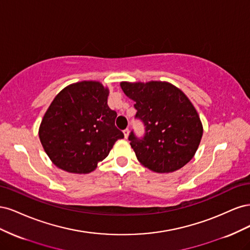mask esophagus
I'll use <instances>...</instances> for the list:
<instances>
[{
	"mask_svg": "<svg viewBox=\"0 0 250 250\" xmlns=\"http://www.w3.org/2000/svg\"><path fill=\"white\" fill-rule=\"evenodd\" d=\"M123 133H124V137H125V139H127L128 138V135H129V129H125L124 131H123Z\"/></svg>",
	"mask_w": 250,
	"mask_h": 250,
	"instance_id": "obj_1",
	"label": "esophagus"
}]
</instances>
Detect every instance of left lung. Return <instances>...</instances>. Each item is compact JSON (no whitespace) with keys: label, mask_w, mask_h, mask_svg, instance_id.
Masks as SVG:
<instances>
[{"label":"left lung","mask_w":250,"mask_h":250,"mask_svg":"<svg viewBox=\"0 0 250 250\" xmlns=\"http://www.w3.org/2000/svg\"><path fill=\"white\" fill-rule=\"evenodd\" d=\"M135 102V118L145 125L142 140L129 141L138 161L156 173L174 172L190 162L200 144L203 127L197 110L183 90L166 81L120 83Z\"/></svg>","instance_id":"left-lung-1"}]
</instances>
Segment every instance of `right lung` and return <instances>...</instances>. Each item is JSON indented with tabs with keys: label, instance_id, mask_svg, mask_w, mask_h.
<instances>
[{
	"label": "right lung",
	"instance_id": "1",
	"mask_svg": "<svg viewBox=\"0 0 250 250\" xmlns=\"http://www.w3.org/2000/svg\"><path fill=\"white\" fill-rule=\"evenodd\" d=\"M108 87L80 81L56 95L43 115L39 135L56 167L74 174L93 172L123 132L115 126L117 112L107 105Z\"/></svg>",
	"mask_w": 250,
	"mask_h": 250
}]
</instances>
